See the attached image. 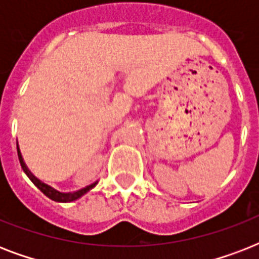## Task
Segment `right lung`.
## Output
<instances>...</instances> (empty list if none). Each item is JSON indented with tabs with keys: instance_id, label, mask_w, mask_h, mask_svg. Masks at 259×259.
Wrapping results in <instances>:
<instances>
[{
	"instance_id": "right-lung-1",
	"label": "right lung",
	"mask_w": 259,
	"mask_h": 259,
	"mask_svg": "<svg viewBox=\"0 0 259 259\" xmlns=\"http://www.w3.org/2000/svg\"><path fill=\"white\" fill-rule=\"evenodd\" d=\"M17 153H18V160H20L22 170L25 172L26 176L29 177L30 181H32V183H33V184L36 185V187H37V188L40 189L44 195H46V196L50 197L51 200L59 201V203H70V201H74L76 200V199H79V197H82L84 193H87L90 189H93L94 187L97 185V183H93L91 185H87L86 188L79 189V191H75V192H60V191H58V189L52 188V187H50V185L46 184V183H42L41 180H38L37 177L34 176L33 173L28 169V166H26V164L24 162V158H22L21 156V152H20V148H18V144H17Z\"/></svg>"
}]
</instances>
